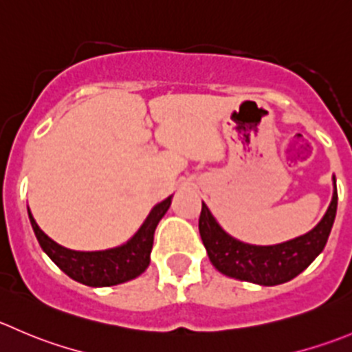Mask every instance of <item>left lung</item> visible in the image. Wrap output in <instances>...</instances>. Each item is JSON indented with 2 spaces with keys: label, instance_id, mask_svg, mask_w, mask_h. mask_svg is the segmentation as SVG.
Returning a JSON list of instances; mask_svg holds the SVG:
<instances>
[{
  "label": "left lung",
  "instance_id": "1",
  "mask_svg": "<svg viewBox=\"0 0 352 352\" xmlns=\"http://www.w3.org/2000/svg\"><path fill=\"white\" fill-rule=\"evenodd\" d=\"M336 187V179H333ZM337 213V187L325 217L308 234L277 245H251L230 237L203 203L199 234L213 267L223 275L259 285H278L298 277L323 251Z\"/></svg>",
  "mask_w": 352,
  "mask_h": 352
}]
</instances>
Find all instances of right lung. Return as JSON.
I'll return each instance as SVG.
<instances>
[{
	"instance_id": "obj_1",
	"label": "right lung",
	"mask_w": 352,
	"mask_h": 352,
	"mask_svg": "<svg viewBox=\"0 0 352 352\" xmlns=\"http://www.w3.org/2000/svg\"><path fill=\"white\" fill-rule=\"evenodd\" d=\"M170 203H172V196L156 204L138 234L127 244L115 249H107V251L93 252L72 251V249L56 244L53 239H50L41 230L29 208L27 210H29L30 225H32L41 248L56 263V267L61 272L89 287H108V285L132 280L148 268L156 225L166 213Z\"/></svg>"
}]
</instances>
